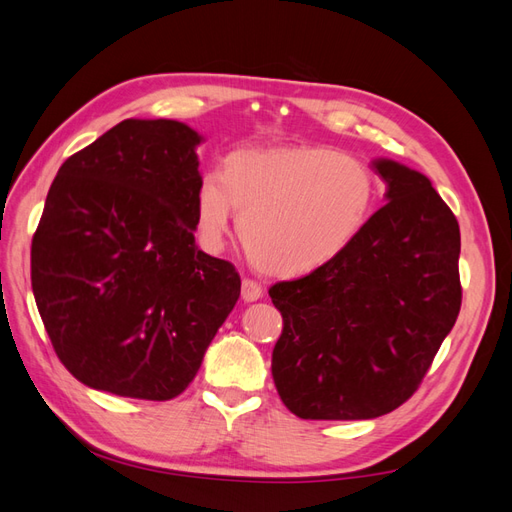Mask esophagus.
<instances>
[{
    "label": "esophagus",
    "mask_w": 512,
    "mask_h": 512,
    "mask_svg": "<svg viewBox=\"0 0 512 512\" xmlns=\"http://www.w3.org/2000/svg\"><path fill=\"white\" fill-rule=\"evenodd\" d=\"M262 292H265V290H262V286L258 282L243 280V284H241V299L243 301H247V303L258 301L262 297Z\"/></svg>",
    "instance_id": "1"
}]
</instances>
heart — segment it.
<instances>
[{
    "instance_id": "obj_1",
    "label": "heart",
    "mask_w": 512,
    "mask_h": 512,
    "mask_svg": "<svg viewBox=\"0 0 512 512\" xmlns=\"http://www.w3.org/2000/svg\"><path fill=\"white\" fill-rule=\"evenodd\" d=\"M376 203L371 168L324 147L239 149L196 190V228L220 250L239 215V237L256 267L303 275L329 265L361 235Z\"/></svg>"
}]
</instances>
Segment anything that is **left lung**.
Instances as JSON below:
<instances>
[{"label": "left lung", "instance_id": "1", "mask_svg": "<svg viewBox=\"0 0 512 512\" xmlns=\"http://www.w3.org/2000/svg\"><path fill=\"white\" fill-rule=\"evenodd\" d=\"M386 205L361 235L301 280L269 288L284 329L271 374L309 421L389 414L421 386L461 309L459 224L431 181L376 160Z\"/></svg>", "mask_w": 512, "mask_h": 512}]
</instances>
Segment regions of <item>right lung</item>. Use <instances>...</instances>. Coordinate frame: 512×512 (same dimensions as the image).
<instances>
[{
	"label": "right lung",
	"mask_w": 512,
	"mask_h": 512,
	"mask_svg": "<svg viewBox=\"0 0 512 512\" xmlns=\"http://www.w3.org/2000/svg\"><path fill=\"white\" fill-rule=\"evenodd\" d=\"M173 119H126L76 151L32 239V288L55 354L91 389L166 401L194 380L241 292L198 250L196 145Z\"/></svg>",
	"instance_id": "obj_1"
}]
</instances>
